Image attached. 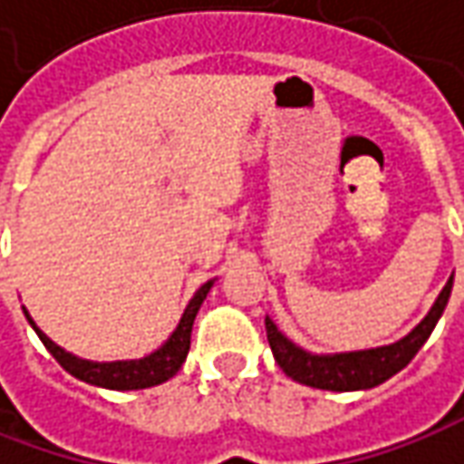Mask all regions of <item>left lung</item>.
<instances>
[{
	"label": "left lung",
	"mask_w": 464,
	"mask_h": 464,
	"mask_svg": "<svg viewBox=\"0 0 464 464\" xmlns=\"http://www.w3.org/2000/svg\"><path fill=\"white\" fill-rule=\"evenodd\" d=\"M450 293H452V277L447 280L444 290L437 297V303L431 305V311H429V315L423 318L421 324L413 328L406 339L391 343V346L318 357V354L303 352L287 336H282L269 318L264 321L266 339H269L272 354H275V360L282 367V372L287 377H293L300 385H311V388H318V391L336 392L367 391V388H375L380 382H385L395 372H401L408 362L416 357V352L431 336L440 315L447 308Z\"/></svg>",
	"instance_id": "left-lung-1"
}]
</instances>
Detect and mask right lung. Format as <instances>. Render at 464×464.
<instances>
[{
  "instance_id": "right-lung-1",
  "label": "right lung",
  "mask_w": 464,
  "mask_h": 464,
  "mask_svg": "<svg viewBox=\"0 0 464 464\" xmlns=\"http://www.w3.org/2000/svg\"><path fill=\"white\" fill-rule=\"evenodd\" d=\"M213 287V282H205L200 290L195 293V297L189 300L187 311H184L182 321L177 331L169 336V342L156 349L153 354L143 357V360H130V362H87L73 357L69 352H63L58 343H53L41 328L33 324V318L27 315L30 326L35 328V334L41 336L43 346L56 357V362L72 372L73 377L84 380L89 385H100V388H110V391H143V388H153V385H161L167 382L169 377H174L179 372L182 362L187 360V352H189V339H192V324H195V315L200 311L202 300L208 297Z\"/></svg>"
}]
</instances>
